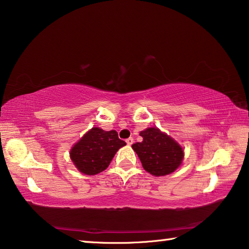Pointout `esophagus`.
Returning a JSON list of instances; mask_svg holds the SVG:
<instances>
[{"instance_id":"esophagus-1","label":"esophagus","mask_w":249,"mask_h":249,"mask_svg":"<svg viewBox=\"0 0 249 249\" xmlns=\"http://www.w3.org/2000/svg\"><path fill=\"white\" fill-rule=\"evenodd\" d=\"M133 142H134L133 137H129V138H127V140H126V144H127V145H132Z\"/></svg>"}]
</instances>
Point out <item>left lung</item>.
I'll return each mask as SVG.
<instances>
[{
    "instance_id": "obj_1",
    "label": "left lung",
    "mask_w": 249,
    "mask_h": 249,
    "mask_svg": "<svg viewBox=\"0 0 249 249\" xmlns=\"http://www.w3.org/2000/svg\"><path fill=\"white\" fill-rule=\"evenodd\" d=\"M142 142L132 145L144 169L153 176H166L181 165L183 149L178 142L158 128L151 127L141 132Z\"/></svg>"
}]
</instances>
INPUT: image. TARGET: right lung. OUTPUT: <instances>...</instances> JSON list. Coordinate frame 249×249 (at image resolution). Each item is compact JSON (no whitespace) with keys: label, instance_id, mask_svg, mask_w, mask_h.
<instances>
[{"label":"right lung","instance_id":"obj_1","mask_svg":"<svg viewBox=\"0 0 249 249\" xmlns=\"http://www.w3.org/2000/svg\"><path fill=\"white\" fill-rule=\"evenodd\" d=\"M125 145L116 130L93 127L72 147L70 157L82 174L93 176L107 169L116 151Z\"/></svg>","mask_w":249,"mask_h":249}]
</instances>
